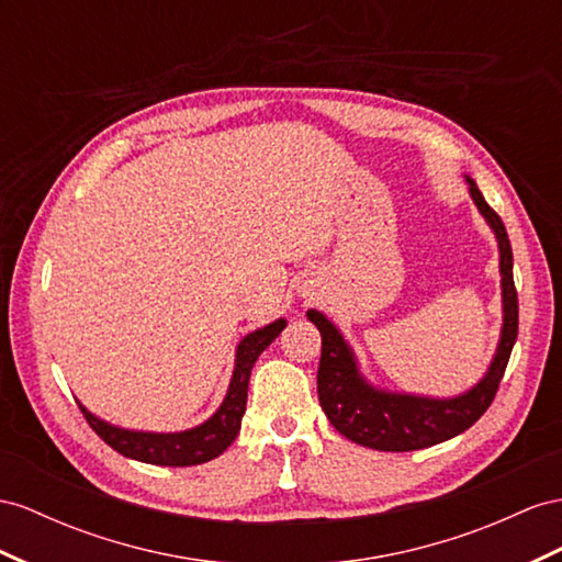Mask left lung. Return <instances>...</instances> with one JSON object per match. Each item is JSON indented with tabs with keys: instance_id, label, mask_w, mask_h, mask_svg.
Masks as SVG:
<instances>
[{
	"instance_id": "8db88e82",
	"label": "left lung",
	"mask_w": 562,
	"mask_h": 562,
	"mask_svg": "<svg viewBox=\"0 0 562 562\" xmlns=\"http://www.w3.org/2000/svg\"><path fill=\"white\" fill-rule=\"evenodd\" d=\"M474 206L494 229L498 241L503 325L496 353L484 378L453 398L398 394L372 386L358 370L356 353L327 315L311 308L308 321L321 329L318 398L339 435L375 451H418L441 443L477 423L492 406L517 339V292L513 282V249L498 213L486 204L472 178L465 176Z\"/></svg>"
}]
</instances>
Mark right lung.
Segmentation results:
<instances>
[{
	"label": "right lung",
	"instance_id": "add662e5",
	"mask_svg": "<svg viewBox=\"0 0 562 562\" xmlns=\"http://www.w3.org/2000/svg\"><path fill=\"white\" fill-rule=\"evenodd\" d=\"M286 327V321L280 318L270 323L256 333H249L237 344L235 370L229 380L227 394L221 408L215 411L206 423H201L192 429L182 431H139V429H123L111 425L102 418H97L82 404L80 411L90 427L102 437L113 451H119L125 458L139 460V463L151 465H168V468H187L201 465L206 460L218 458L229 443L235 441L241 427V415L247 411V390L249 378L256 358L261 356L276 337Z\"/></svg>",
	"mask_w": 562,
	"mask_h": 562
}]
</instances>
